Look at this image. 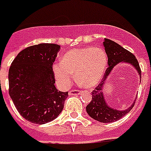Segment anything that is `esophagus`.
Instances as JSON below:
<instances>
[{
  "label": "esophagus",
  "mask_w": 151,
  "mask_h": 151,
  "mask_svg": "<svg viewBox=\"0 0 151 151\" xmlns=\"http://www.w3.org/2000/svg\"><path fill=\"white\" fill-rule=\"evenodd\" d=\"M80 92H81V91L78 90V89H73V90H71L68 92V94L70 96H77V95H79Z\"/></svg>",
  "instance_id": "esophagus-1"
}]
</instances>
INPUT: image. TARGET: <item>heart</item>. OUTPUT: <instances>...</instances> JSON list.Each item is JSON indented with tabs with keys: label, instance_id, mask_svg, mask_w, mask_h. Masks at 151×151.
<instances>
[{
	"label": "heart",
	"instance_id": "heart-1",
	"mask_svg": "<svg viewBox=\"0 0 151 151\" xmlns=\"http://www.w3.org/2000/svg\"><path fill=\"white\" fill-rule=\"evenodd\" d=\"M107 67V55L99 47H86L70 50L61 62L54 65L57 83L67 86L76 73L78 83L84 87H93L100 83Z\"/></svg>",
	"mask_w": 151,
	"mask_h": 151
}]
</instances>
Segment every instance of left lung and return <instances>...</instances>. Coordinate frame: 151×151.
I'll use <instances>...</instances> for the list:
<instances>
[{
	"label": "left lung",
	"instance_id": "left-lung-1",
	"mask_svg": "<svg viewBox=\"0 0 151 151\" xmlns=\"http://www.w3.org/2000/svg\"><path fill=\"white\" fill-rule=\"evenodd\" d=\"M104 46H105V52L108 56V65L109 67L105 70V74L102 78L101 82L99 83L97 86L91 91L92 95V99L91 102L86 105V109L87 114L94 119L95 120H97L101 123H112L115 122L117 120L123 118L125 114L131 111V109L134 106L135 102L132 105L131 107L125 109V110H117L114 109L109 107V105L106 104L103 92H102V88H103V84L105 83V79L111 72L114 66L119 64V62H127L130 63L137 68L138 73L142 74V70L140 68V65L138 64V61L137 58L132 53L128 51L123 47L119 45L118 43L114 42L112 40L105 38L104 41ZM142 77V76H141Z\"/></svg>",
	"mask_w": 151,
	"mask_h": 151
}]
</instances>
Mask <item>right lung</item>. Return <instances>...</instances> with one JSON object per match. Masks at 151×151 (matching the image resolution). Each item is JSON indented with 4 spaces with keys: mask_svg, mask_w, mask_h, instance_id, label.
I'll return each mask as SVG.
<instances>
[{
    "mask_svg": "<svg viewBox=\"0 0 151 151\" xmlns=\"http://www.w3.org/2000/svg\"><path fill=\"white\" fill-rule=\"evenodd\" d=\"M60 46L42 43L20 51L9 69V94L20 115L44 124L62 112L68 91L55 88L53 64Z\"/></svg>",
    "mask_w": 151,
    "mask_h": 151,
    "instance_id": "obj_1",
    "label": "right lung"
}]
</instances>
